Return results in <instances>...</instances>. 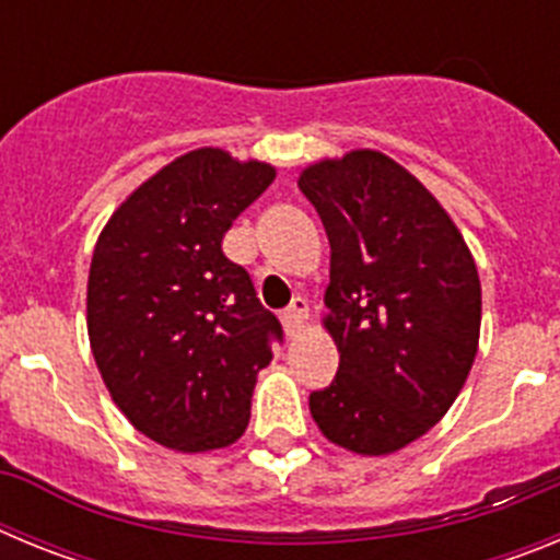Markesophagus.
<instances>
[{
    "mask_svg": "<svg viewBox=\"0 0 560 560\" xmlns=\"http://www.w3.org/2000/svg\"><path fill=\"white\" fill-rule=\"evenodd\" d=\"M308 323V300L303 296H294V303L283 311V328L289 336H296Z\"/></svg>",
    "mask_w": 560,
    "mask_h": 560,
    "instance_id": "esophagus-1",
    "label": "esophagus"
}]
</instances>
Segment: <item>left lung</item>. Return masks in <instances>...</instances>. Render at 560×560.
Here are the masks:
<instances>
[{"instance_id":"8db88e82","label":"left lung","mask_w":560,"mask_h":560,"mask_svg":"<svg viewBox=\"0 0 560 560\" xmlns=\"http://www.w3.org/2000/svg\"><path fill=\"white\" fill-rule=\"evenodd\" d=\"M330 241L323 325L339 350L311 393L316 427L364 457L400 452L452 409L482 323L474 255L443 205L387 153L359 148L300 173Z\"/></svg>"}]
</instances>
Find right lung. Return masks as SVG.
Here are the masks:
<instances>
[{
	"instance_id": "obj_1",
	"label": "right lung",
	"mask_w": 560,
	"mask_h": 560,
	"mask_svg": "<svg viewBox=\"0 0 560 560\" xmlns=\"http://www.w3.org/2000/svg\"><path fill=\"white\" fill-rule=\"evenodd\" d=\"M275 173L196 148L142 182L97 237L89 345L117 409L160 446L199 454L246 432L257 373L283 330L221 241Z\"/></svg>"
}]
</instances>
